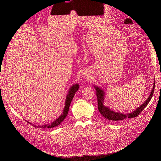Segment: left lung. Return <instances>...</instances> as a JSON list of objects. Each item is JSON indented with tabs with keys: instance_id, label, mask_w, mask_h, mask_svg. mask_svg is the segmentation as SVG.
Here are the masks:
<instances>
[{
	"instance_id": "left-lung-1",
	"label": "left lung",
	"mask_w": 161,
	"mask_h": 161,
	"mask_svg": "<svg viewBox=\"0 0 161 161\" xmlns=\"http://www.w3.org/2000/svg\"><path fill=\"white\" fill-rule=\"evenodd\" d=\"M155 80H154L153 89H152L148 98H147V100L145 101V102L142 104H141L138 108H137L135 110L129 114H123L120 112H116L115 110H113L112 109L109 108L108 106H105L104 105L105 93H104V90L98 86H94V88L96 90V95L98 100V109L100 114L102 115L104 117H105L106 119L113 122L120 121L127 119V118H132V117L138 116L141 113V112L143 110V109H144L146 106L148 104L150 100L151 99L152 97H153L154 89H155Z\"/></svg>"
}]
</instances>
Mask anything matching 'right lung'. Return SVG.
<instances>
[{
  "mask_svg": "<svg viewBox=\"0 0 161 161\" xmlns=\"http://www.w3.org/2000/svg\"><path fill=\"white\" fill-rule=\"evenodd\" d=\"M79 89V85L78 83H75L74 85H73L72 86H71V87L69 89V91H68V94L66 95V100H65V103H64V108L63 109V113L61 114V115L59 116L57 119H56L53 122H52V123H48V124H44V125H35V124H32L30 122L29 123L31 125H33L34 126L37 128H41V129H46V128H53L55 127V126H58V125H60L66 118L68 112H69V107L70 105L71 104L72 100L75 94V92H77V91Z\"/></svg>",
  "mask_w": 161,
  "mask_h": 161,
  "instance_id": "1",
  "label": "right lung"
}]
</instances>
